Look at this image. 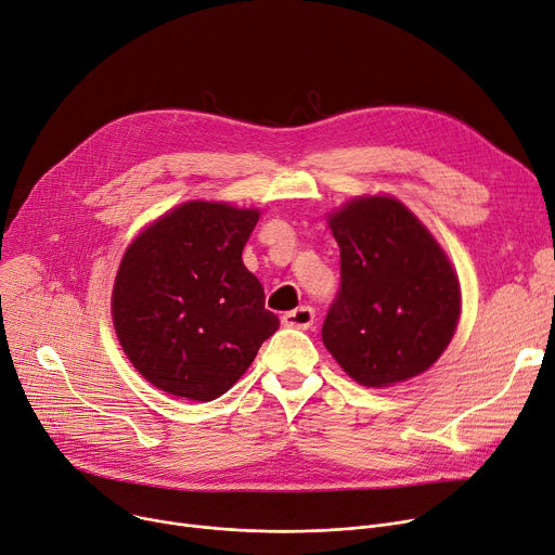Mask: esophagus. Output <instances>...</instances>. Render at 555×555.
Wrapping results in <instances>:
<instances>
[{
  "label": "esophagus",
  "instance_id": "1",
  "mask_svg": "<svg viewBox=\"0 0 555 555\" xmlns=\"http://www.w3.org/2000/svg\"><path fill=\"white\" fill-rule=\"evenodd\" d=\"M281 321H283V325H287V327L308 330V327H312V323H314V310H312L310 306H301V308H297V310L285 312Z\"/></svg>",
  "mask_w": 555,
  "mask_h": 555
}]
</instances>
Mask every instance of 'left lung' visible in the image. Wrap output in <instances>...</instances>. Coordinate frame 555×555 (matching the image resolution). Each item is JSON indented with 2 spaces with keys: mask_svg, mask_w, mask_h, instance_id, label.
Wrapping results in <instances>:
<instances>
[{
  "mask_svg": "<svg viewBox=\"0 0 555 555\" xmlns=\"http://www.w3.org/2000/svg\"><path fill=\"white\" fill-rule=\"evenodd\" d=\"M341 287L323 321L327 352L361 386L422 375L451 344L457 274L420 218L390 196H359L327 216Z\"/></svg>",
  "mask_w": 555,
  "mask_h": 555,
  "instance_id": "obj_1",
  "label": "left lung"
}]
</instances>
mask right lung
<instances>
[{"label":"right lung","instance_id":"add662e5","mask_svg":"<svg viewBox=\"0 0 555 555\" xmlns=\"http://www.w3.org/2000/svg\"><path fill=\"white\" fill-rule=\"evenodd\" d=\"M256 223L258 209L190 201L127 247L111 314L135 371L163 392L220 397L276 332L263 285L241 258Z\"/></svg>","mask_w":555,"mask_h":555}]
</instances>
